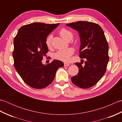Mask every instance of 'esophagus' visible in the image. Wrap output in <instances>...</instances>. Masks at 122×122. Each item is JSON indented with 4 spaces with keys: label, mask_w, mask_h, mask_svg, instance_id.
I'll list each match as a JSON object with an SVG mask.
<instances>
[{
    "label": "esophagus",
    "mask_w": 122,
    "mask_h": 122,
    "mask_svg": "<svg viewBox=\"0 0 122 122\" xmlns=\"http://www.w3.org/2000/svg\"><path fill=\"white\" fill-rule=\"evenodd\" d=\"M64 66H70V64H69L68 63H64Z\"/></svg>",
    "instance_id": "1"
}]
</instances>
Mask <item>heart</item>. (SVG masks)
Instances as JSON below:
<instances>
[{"label": "heart", "mask_w": 122, "mask_h": 122, "mask_svg": "<svg viewBox=\"0 0 122 122\" xmlns=\"http://www.w3.org/2000/svg\"><path fill=\"white\" fill-rule=\"evenodd\" d=\"M59 33L61 37L66 41L71 40L73 38V34L69 30L66 29H62L60 31ZM52 38V36L49 35L46 39V44L48 48L50 47L51 46ZM73 53L74 51L73 49L71 48H68L65 49V50H60L56 52V53L53 54V57L54 59L59 60L67 62L70 60V56L73 54Z\"/></svg>", "instance_id": "1"}]
</instances>
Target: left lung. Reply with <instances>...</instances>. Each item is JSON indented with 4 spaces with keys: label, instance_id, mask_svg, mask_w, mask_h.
<instances>
[{
    "label": "left lung",
    "instance_id": "8db88e82",
    "mask_svg": "<svg viewBox=\"0 0 122 122\" xmlns=\"http://www.w3.org/2000/svg\"><path fill=\"white\" fill-rule=\"evenodd\" d=\"M66 25L78 32L81 43L79 56L85 58L84 66L76 63L79 73L71 77V81L77 86L87 89L94 86L104 76L109 60L108 43L103 30L95 23L80 21Z\"/></svg>",
    "mask_w": 122,
    "mask_h": 122
}]
</instances>
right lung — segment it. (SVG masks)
Wrapping results in <instances>:
<instances>
[{
    "instance_id": "add662e5",
    "label": "right lung",
    "mask_w": 122,
    "mask_h": 122,
    "mask_svg": "<svg viewBox=\"0 0 122 122\" xmlns=\"http://www.w3.org/2000/svg\"><path fill=\"white\" fill-rule=\"evenodd\" d=\"M59 25L32 23L20 28L14 39L12 55L15 69L25 83L35 89L48 86L58 69L64 66L62 62L57 60L48 64L42 63L43 56L48 51L46 39Z\"/></svg>"
}]
</instances>
